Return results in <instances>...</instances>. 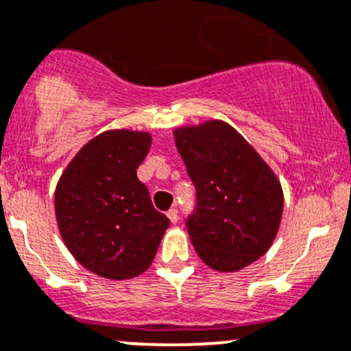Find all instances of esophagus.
Returning a JSON list of instances; mask_svg holds the SVG:
<instances>
[{"instance_id": "obj_1", "label": "esophagus", "mask_w": 351, "mask_h": 351, "mask_svg": "<svg viewBox=\"0 0 351 351\" xmlns=\"http://www.w3.org/2000/svg\"><path fill=\"white\" fill-rule=\"evenodd\" d=\"M166 216H168V219L171 221L173 224L178 223V210H176V209H169L168 213H166Z\"/></svg>"}]
</instances>
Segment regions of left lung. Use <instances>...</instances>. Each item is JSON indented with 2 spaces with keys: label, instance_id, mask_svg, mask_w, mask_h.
Returning a JSON list of instances; mask_svg holds the SVG:
<instances>
[{
  "label": "left lung",
  "instance_id": "8db88e82",
  "mask_svg": "<svg viewBox=\"0 0 351 351\" xmlns=\"http://www.w3.org/2000/svg\"><path fill=\"white\" fill-rule=\"evenodd\" d=\"M197 190L189 217L193 248L213 269L237 273L266 254L283 216V189L258 152L221 120L173 130Z\"/></svg>",
  "mask_w": 351,
  "mask_h": 351
}]
</instances>
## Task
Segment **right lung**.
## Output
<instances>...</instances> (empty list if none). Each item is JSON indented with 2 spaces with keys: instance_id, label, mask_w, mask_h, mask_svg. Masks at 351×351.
<instances>
[{
  "instance_id": "right-lung-1",
  "label": "right lung",
  "mask_w": 351,
  "mask_h": 351,
  "mask_svg": "<svg viewBox=\"0 0 351 351\" xmlns=\"http://www.w3.org/2000/svg\"><path fill=\"white\" fill-rule=\"evenodd\" d=\"M151 142L149 132H103L75 154L54 190L64 245L85 269L106 280L147 271L169 226L137 178Z\"/></svg>"
}]
</instances>
